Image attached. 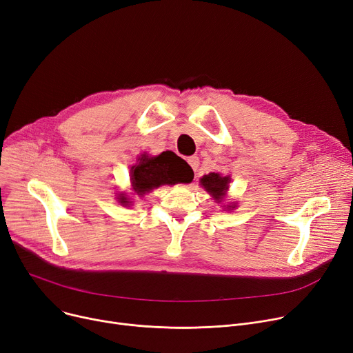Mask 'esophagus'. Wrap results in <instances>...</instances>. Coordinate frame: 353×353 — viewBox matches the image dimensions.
<instances>
[{"label":"esophagus","instance_id":"1","mask_svg":"<svg viewBox=\"0 0 353 353\" xmlns=\"http://www.w3.org/2000/svg\"><path fill=\"white\" fill-rule=\"evenodd\" d=\"M188 161H189V164H190V167L193 170H197V167H199V164H200V161H199V157L197 156H192V157H189L188 159Z\"/></svg>","mask_w":353,"mask_h":353}]
</instances>
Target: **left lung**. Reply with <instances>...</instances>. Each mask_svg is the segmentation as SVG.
<instances>
[{
	"mask_svg": "<svg viewBox=\"0 0 353 353\" xmlns=\"http://www.w3.org/2000/svg\"><path fill=\"white\" fill-rule=\"evenodd\" d=\"M229 183H230V177L229 176H220L219 173H209L205 174L200 179V184L205 188L206 192L210 193V196L214 199L216 203H220L221 200L225 199L228 189H229ZM234 209L236 205H228V209Z\"/></svg>",
	"mask_w": 353,
	"mask_h": 353,
	"instance_id": "1",
	"label": "left lung"
}]
</instances>
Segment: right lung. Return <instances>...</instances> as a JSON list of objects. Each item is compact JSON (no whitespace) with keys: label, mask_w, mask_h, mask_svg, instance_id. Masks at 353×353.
Segmentation results:
<instances>
[{"label":"right lung","mask_w":353,"mask_h":353,"mask_svg":"<svg viewBox=\"0 0 353 353\" xmlns=\"http://www.w3.org/2000/svg\"><path fill=\"white\" fill-rule=\"evenodd\" d=\"M134 165L130 169V180H132L133 190L139 196L152 192L164 184H177V183H190L193 180L192 167L181 157L173 152L167 150L159 156H148L147 153L141 154ZM119 201L123 206H127L128 199L124 193L120 194Z\"/></svg>","instance_id":"add662e5"}]
</instances>
